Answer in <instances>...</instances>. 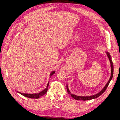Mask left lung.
<instances>
[{
    "mask_svg": "<svg viewBox=\"0 0 120 120\" xmlns=\"http://www.w3.org/2000/svg\"><path fill=\"white\" fill-rule=\"evenodd\" d=\"M106 53H107V56H108V58L109 59V61H110L111 70V76H110V78H109V80L108 81V82L107 83L106 86H104V88L100 92H99V93H98V94H95V95H91V96H77V95H74V94H71V92L69 90V89H68V85H67V89L68 93V94H70V95H71V96H72L73 98H74L75 99H76V100H81V101L90 100V99H94V98H98V96L101 95V94H102L105 91L107 88L108 87V86L109 85V83H110L111 80L112 79V77H113V65L112 61V60H111V56L110 55V53H109L108 52H106Z\"/></svg>",
    "mask_w": 120,
    "mask_h": 120,
    "instance_id": "8db88e82",
    "label": "left lung"
}]
</instances>
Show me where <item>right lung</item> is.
Instances as JSON below:
<instances>
[{
    "mask_svg": "<svg viewBox=\"0 0 120 120\" xmlns=\"http://www.w3.org/2000/svg\"><path fill=\"white\" fill-rule=\"evenodd\" d=\"M55 73V72L54 71H52V72L50 73V77H51L53 74H54ZM49 82H48L47 83V87L45 89H44V90H43L40 93H35V94H27V93H22L21 92H19V93H20L21 94H22V95H23L25 97H27V98H39L40 97L43 96V95H44L46 92H47V89H48V85H49Z\"/></svg>",
    "mask_w": 120,
    "mask_h": 120,
    "instance_id": "right-lung-1",
    "label": "right lung"
}]
</instances>
